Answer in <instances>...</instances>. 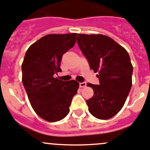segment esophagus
Here are the masks:
<instances>
[{"instance_id": "esophagus-1", "label": "esophagus", "mask_w": 150, "mask_h": 150, "mask_svg": "<svg viewBox=\"0 0 150 150\" xmlns=\"http://www.w3.org/2000/svg\"><path fill=\"white\" fill-rule=\"evenodd\" d=\"M79 86L81 88H83V87H85L86 86V82H82V83H80Z\"/></svg>"}]
</instances>
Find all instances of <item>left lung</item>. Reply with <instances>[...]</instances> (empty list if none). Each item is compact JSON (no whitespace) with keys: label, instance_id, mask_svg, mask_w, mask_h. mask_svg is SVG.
Instances as JSON below:
<instances>
[{"label":"left lung","instance_id":"left-lung-1","mask_svg":"<svg viewBox=\"0 0 150 150\" xmlns=\"http://www.w3.org/2000/svg\"><path fill=\"white\" fill-rule=\"evenodd\" d=\"M78 45L100 84L88 83L94 96L86 100L88 111L99 120H108L124 105L132 86V66L127 50L102 34H78Z\"/></svg>","mask_w":150,"mask_h":150}]
</instances>
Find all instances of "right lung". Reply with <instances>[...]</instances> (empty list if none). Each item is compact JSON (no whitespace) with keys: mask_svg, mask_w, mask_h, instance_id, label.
Returning <instances> with one entry per match:
<instances>
[{"mask_svg":"<svg viewBox=\"0 0 150 150\" xmlns=\"http://www.w3.org/2000/svg\"><path fill=\"white\" fill-rule=\"evenodd\" d=\"M77 33L49 34L29 47L22 64V81L32 108L46 121L57 122L69 112L79 83L53 75L60 72L61 61L75 44Z\"/></svg>","mask_w":150,"mask_h":150,"instance_id":"obj_1","label":"right lung"}]
</instances>
